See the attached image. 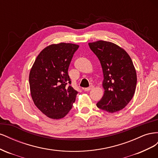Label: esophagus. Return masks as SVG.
Here are the masks:
<instances>
[{"instance_id":"esophagus-1","label":"esophagus","mask_w":158,"mask_h":158,"mask_svg":"<svg viewBox=\"0 0 158 158\" xmlns=\"http://www.w3.org/2000/svg\"><path fill=\"white\" fill-rule=\"evenodd\" d=\"M94 88V85H91L89 88H84V90L85 91V92H88V91H89L91 89H92Z\"/></svg>"}]
</instances>
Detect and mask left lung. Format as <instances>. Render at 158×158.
<instances>
[{
	"mask_svg": "<svg viewBox=\"0 0 158 158\" xmlns=\"http://www.w3.org/2000/svg\"><path fill=\"white\" fill-rule=\"evenodd\" d=\"M101 63L104 94L97 107L108 113L125 108L135 94L137 77L132 59L121 47L111 42L98 41L88 44Z\"/></svg>",
	"mask_w": 158,
	"mask_h": 158,
	"instance_id": "1",
	"label": "left lung"
}]
</instances>
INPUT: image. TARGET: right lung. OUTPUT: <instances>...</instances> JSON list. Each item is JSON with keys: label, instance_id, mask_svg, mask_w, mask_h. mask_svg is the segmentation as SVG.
<instances>
[{"label": "right lung", "instance_id": "1", "mask_svg": "<svg viewBox=\"0 0 158 158\" xmlns=\"http://www.w3.org/2000/svg\"><path fill=\"white\" fill-rule=\"evenodd\" d=\"M79 45L60 43L52 44L38 55L31 69L29 82L35 106L47 117H65L78 94L73 87L68 69Z\"/></svg>", "mask_w": 158, "mask_h": 158}]
</instances>
